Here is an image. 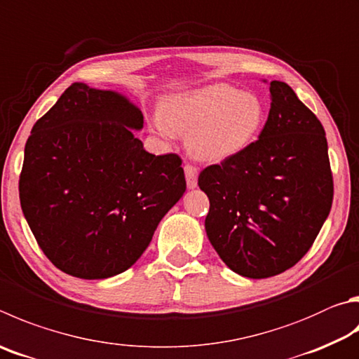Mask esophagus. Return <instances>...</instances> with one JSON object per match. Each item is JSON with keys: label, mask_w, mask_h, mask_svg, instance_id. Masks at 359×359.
<instances>
[{"label": "esophagus", "mask_w": 359, "mask_h": 359, "mask_svg": "<svg viewBox=\"0 0 359 359\" xmlns=\"http://www.w3.org/2000/svg\"><path fill=\"white\" fill-rule=\"evenodd\" d=\"M184 169H185V179H187L188 188H196V185H198V168L191 165V163H187Z\"/></svg>", "instance_id": "34e87169"}]
</instances>
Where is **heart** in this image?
<instances>
[{
    "instance_id": "obj_1",
    "label": "heart",
    "mask_w": 359,
    "mask_h": 359,
    "mask_svg": "<svg viewBox=\"0 0 359 359\" xmlns=\"http://www.w3.org/2000/svg\"><path fill=\"white\" fill-rule=\"evenodd\" d=\"M266 109L260 97L231 84H212L169 99L157 116L158 132L188 133V147L202 160L223 161L259 138Z\"/></svg>"
}]
</instances>
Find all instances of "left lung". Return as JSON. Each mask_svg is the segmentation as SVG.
Masks as SVG:
<instances>
[{"label":"left lung","mask_w":359,"mask_h":359,"mask_svg":"<svg viewBox=\"0 0 359 359\" xmlns=\"http://www.w3.org/2000/svg\"><path fill=\"white\" fill-rule=\"evenodd\" d=\"M270 94L259 140L198 179L210 201L208 240L232 271L252 279L279 275L309 251L334 194L320 121L289 84L271 81Z\"/></svg>","instance_id":"1"}]
</instances>
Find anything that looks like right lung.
<instances>
[{
    "label": "right lung",
    "mask_w": 359,
    "mask_h": 359,
    "mask_svg": "<svg viewBox=\"0 0 359 359\" xmlns=\"http://www.w3.org/2000/svg\"><path fill=\"white\" fill-rule=\"evenodd\" d=\"M142 114L114 90L74 83L31 130L18 182L37 245L81 279L128 270L184 196L177 154L144 151Z\"/></svg>",
    "instance_id": "obj_1"
}]
</instances>
